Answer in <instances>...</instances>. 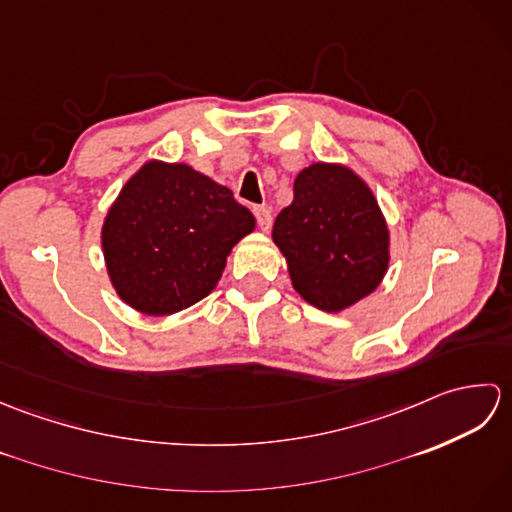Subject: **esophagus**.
Segmentation results:
<instances>
[{"label": "esophagus", "mask_w": 512, "mask_h": 512, "mask_svg": "<svg viewBox=\"0 0 512 512\" xmlns=\"http://www.w3.org/2000/svg\"><path fill=\"white\" fill-rule=\"evenodd\" d=\"M253 213L257 217L259 228H262V231H270V226H273V215H270L268 206H255Z\"/></svg>", "instance_id": "esophagus-1"}]
</instances>
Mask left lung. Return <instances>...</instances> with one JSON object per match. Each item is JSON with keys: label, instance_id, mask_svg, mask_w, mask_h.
Returning a JSON list of instances; mask_svg holds the SVG:
<instances>
[{"label": "left lung", "instance_id": "8db88e82", "mask_svg": "<svg viewBox=\"0 0 512 512\" xmlns=\"http://www.w3.org/2000/svg\"><path fill=\"white\" fill-rule=\"evenodd\" d=\"M273 242L286 257L292 288L323 312L372 295L389 266V231L372 189L352 169L330 162L299 173Z\"/></svg>", "mask_w": 512, "mask_h": 512}]
</instances>
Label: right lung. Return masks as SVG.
Returning <instances> with one entry per match:
<instances>
[{
    "mask_svg": "<svg viewBox=\"0 0 512 512\" xmlns=\"http://www.w3.org/2000/svg\"><path fill=\"white\" fill-rule=\"evenodd\" d=\"M253 228V213L231 189L182 162L149 160L107 211V275L134 310L176 314L209 295L231 248Z\"/></svg>",
    "mask_w": 512,
    "mask_h": 512,
    "instance_id": "add662e5",
    "label": "right lung"
}]
</instances>
